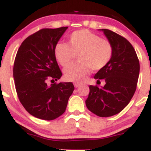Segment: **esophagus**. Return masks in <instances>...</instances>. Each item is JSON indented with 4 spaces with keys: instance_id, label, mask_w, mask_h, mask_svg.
<instances>
[{
    "instance_id": "34e87169",
    "label": "esophagus",
    "mask_w": 151,
    "mask_h": 151,
    "mask_svg": "<svg viewBox=\"0 0 151 151\" xmlns=\"http://www.w3.org/2000/svg\"><path fill=\"white\" fill-rule=\"evenodd\" d=\"M80 85H81V83H77V82L74 83V87H75V88H78V87L80 86Z\"/></svg>"
}]
</instances>
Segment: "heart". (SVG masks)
<instances>
[{
    "label": "heart",
    "mask_w": 151,
    "mask_h": 151,
    "mask_svg": "<svg viewBox=\"0 0 151 151\" xmlns=\"http://www.w3.org/2000/svg\"><path fill=\"white\" fill-rule=\"evenodd\" d=\"M55 56L63 67H67L78 55L79 63L64 70L68 81L81 82L91 69L98 71L110 61L113 47L110 42L103 39L87 29L74 31L69 36V45L59 43L55 47Z\"/></svg>",
    "instance_id": "heart-1"
}]
</instances>
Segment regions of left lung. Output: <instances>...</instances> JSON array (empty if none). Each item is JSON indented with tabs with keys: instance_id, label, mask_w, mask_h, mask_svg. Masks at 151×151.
I'll list each match as a JSON object with an SVG mask.
<instances>
[{
	"instance_id": "left-lung-1",
	"label": "left lung",
	"mask_w": 151,
	"mask_h": 151,
	"mask_svg": "<svg viewBox=\"0 0 151 151\" xmlns=\"http://www.w3.org/2000/svg\"><path fill=\"white\" fill-rule=\"evenodd\" d=\"M98 30L112 44L113 53L109 63L94 77L98 81L105 80V85L90 86L86 105L98 116L109 117L123 110L133 98L140 65L134 48L125 38L107 29Z\"/></svg>"
}]
</instances>
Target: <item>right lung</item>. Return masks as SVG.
I'll return each instance as SVG.
<instances>
[{"label":"right lung","mask_w":151,"mask_h":151,"mask_svg":"<svg viewBox=\"0 0 151 151\" xmlns=\"http://www.w3.org/2000/svg\"><path fill=\"white\" fill-rule=\"evenodd\" d=\"M67 29L38 31L22 42L15 56L13 77L18 98L30 115L42 120L63 115L74 89L71 82L47 84L48 79L57 81L62 77L54 50Z\"/></svg>","instance_id":"obj_1"}]
</instances>
